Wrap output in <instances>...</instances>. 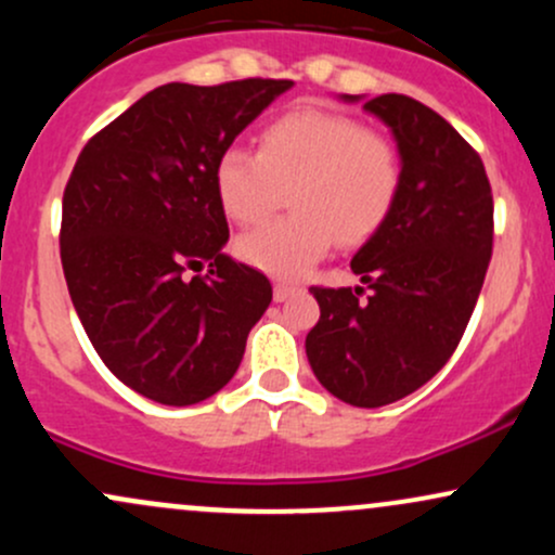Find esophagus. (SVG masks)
Here are the masks:
<instances>
[{
    "label": "esophagus",
    "mask_w": 555,
    "mask_h": 555,
    "mask_svg": "<svg viewBox=\"0 0 555 555\" xmlns=\"http://www.w3.org/2000/svg\"><path fill=\"white\" fill-rule=\"evenodd\" d=\"M295 292H297L295 284H286V282L273 284V299H276V302H284V299L289 295H295Z\"/></svg>",
    "instance_id": "esophagus-1"
}]
</instances>
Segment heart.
Here are the masks:
<instances>
[{
    "label": "heart",
    "instance_id": "b5f03b06",
    "mask_svg": "<svg viewBox=\"0 0 555 555\" xmlns=\"http://www.w3.org/2000/svg\"><path fill=\"white\" fill-rule=\"evenodd\" d=\"M286 188L292 214L242 234L237 253L253 269L297 279L336 240L360 245L384 227L401 188L399 151L347 114L302 106L263 127L258 154L229 145L216 158L219 206L242 227L263 221Z\"/></svg>",
    "mask_w": 555,
    "mask_h": 555
}]
</instances>
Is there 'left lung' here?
Instances as JSON below:
<instances>
[{"label": "left lung", "mask_w": 555, "mask_h": 555, "mask_svg": "<svg viewBox=\"0 0 555 555\" xmlns=\"http://www.w3.org/2000/svg\"><path fill=\"white\" fill-rule=\"evenodd\" d=\"M362 109L397 140L399 197L352 258L372 295L310 286L321 318L305 352L328 393L373 410L417 391L454 354L493 253V195L477 151L441 114L401 93Z\"/></svg>", "instance_id": "left-lung-1"}]
</instances>
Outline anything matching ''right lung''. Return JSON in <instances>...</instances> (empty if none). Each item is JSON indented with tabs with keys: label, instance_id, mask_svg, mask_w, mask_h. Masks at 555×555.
I'll return each instance as SVG.
<instances>
[{
	"label": "right lung",
	"instance_id": "right-lung-1",
	"mask_svg": "<svg viewBox=\"0 0 555 555\" xmlns=\"http://www.w3.org/2000/svg\"><path fill=\"white\" fill-rule=\"evenodd\" d=\"M292 86L167 82L75 162L60 234L69 297L104 365L145 399L188 406L221 391L271 305L269 279L224 253L214 167Z\"/></svg>",
	"mask_w": 555,
	"mask_h": 555
}]
</instances>
